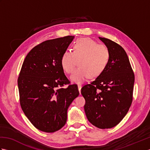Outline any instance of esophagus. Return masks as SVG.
I'll list each match as a JSON object with an SVG mask.
<instances>
[{"label": "esophagus", "mask_w": 150, "mask_h": 150, "mask_svg": "<svg viewBox=\"0 0 150 150\" xmlns=\"http://www.w3.org/2000/svg\"><path fill=\"white\" fill-rule=\"evenodd\" d=\"M81 88H82V86L81 84H78V89H79V93H80V94H81Z\"/></svg>", "instance_id": "34e87169"}]
</instances>
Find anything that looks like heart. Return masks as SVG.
<instances>
[{"mask_svg": "<svg viewBox=\"0 0 150 150\" xmlns=\"http://www.w3.org/2000/svg\"><path fill=\"white\" fill-rule=\"evenodd\" d=\"M110 49L104 44H99L90 38H79L73 44V52L66 50L60 59L61 66L66 73L74 70L77 60L79 68L71 76V80L81 83L89 78L99 76L110 62Z\"/></svg>", "mask_w": 150, "mask_h": 150, "instance_id": "obj_1", "label": "heart"}]
</instances>
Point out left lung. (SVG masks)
Instances as JSON below:
<instances>
[{
	"label": "left lung",
	"instance_id": "left-lung-1",
	"mask_svg": "<svg viewBox=\"0 0 150 150\" xmlns=\"http://www.w3.org/2000/svg\"><path fill=\"white\" fill-rule=\"evenodd\" d=\"M99 39L110 49V62L95 81L82 88L81 94L90 122L108 129L117 126L128 113L133 100L135 75L123 47L106 38Z\"/></svg>",
	"mask_w": 150,
	"mask_h": 150
}]
</instances>
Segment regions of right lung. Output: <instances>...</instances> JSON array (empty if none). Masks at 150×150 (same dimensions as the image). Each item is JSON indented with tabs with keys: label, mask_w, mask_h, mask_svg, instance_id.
<instances>
[{
	"label": "right lung",
	"mask_w": 150,
	"mask_h": 150,
	"mask_svg": "<svg viewBox=\"0 0 150 150\" xmlns=\"http://www.w3.org/2000/svg\"><path fill=\"white\" fill-rule=\"evenodd\" d=\"M74 37L47 40L35 46L22 64L18 78L20 104L38 129L53 133L67 120V110L79 96L77 84H70L60 64ZM68 85L67 88H63Z\"/></svg>",
	"instance_id": "obj_1"
}]
</instances>
